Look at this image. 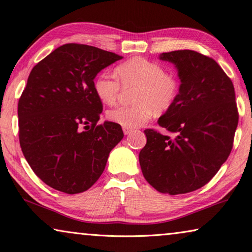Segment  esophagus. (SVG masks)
<instances>
[{
  "label": "esophagus",
  "instance_id": "esophagus-1",
  "mask_svg": "<svg viewBox=\"0 0 252 252\" xmlns=\"http://www.w3.org/2000/svg\"><path fill=\"white\" fill-rule=\"evenodd\" d=\"M123 133H125V134L126 135V134H130V133L132 132V130L131 129H129V127H126V126H123Z\"/></svg>",
  "mask_w": 252,
  "mask_h": 252
}]
</instances>
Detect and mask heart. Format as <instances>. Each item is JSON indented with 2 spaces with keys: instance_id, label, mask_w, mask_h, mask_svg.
Returning a JSON list of instances; mask_svg holds the SVG:
<instances>
[{
  "instance_id": "obj_1",
  "label": "heart",
  "mask_w": 252,
  "mask_h": 252,
  "mask_svg": "<svg viewBox=\"0 0 252 252\" xmlns=\"http://www.w3.org/2000/svg\"><path fill=\"white\" fill-rule=\"evenodd\" d=\"M116 78L99 73L93 89L98 99L106 105L115 104L123 88L135 87L132 94L134 103L117 106L107 111V119L126 127H137L146 123L154 111L169 110L180 93V81L175 74L165 72L160 63L144 57H133L115 68Z\"/></svg>"
}]
</instances>
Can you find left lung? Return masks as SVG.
I'll list each match as a JSON object with an SVG mask.
<instances>
[{
    "label": "left lung",
    "instance_id": "left-lung-1",
    "mask_svg": "<svg viewBox=\"0 0 252 252\" xmlns=\"http://www.w3.org/2000/svg\"><path fill=\"white\" fill-rule=\"evenodd\" d=\"M178 69L180 93L158 125L175 137L154 130L140 153L144 178L155 189L186 194L206 185L226 161L238 125L235 91L211 57L190 50L162 53Z\"/></svg>",
    "mask_w": 252,
    "mask_h": 252
}]
</instances>
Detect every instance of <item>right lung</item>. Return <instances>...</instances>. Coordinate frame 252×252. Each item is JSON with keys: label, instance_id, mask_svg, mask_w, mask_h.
Listing matches in <instances>:
<instances>
[{"label": "right lung", "instance_id": "add662e5", "mask_svg": "<svg viewBox=\"0 0 252 252\" xmlns=\"http://www.w3.org/2000/svg\"><path fill=\"white\" fill-rule=\"evenodd\" d=\"M122 56L68 43L32 68L18 101L19 143L31 169L46 185L66 194L88 190L123 137L120 125H98L103 104L93 82Z\"/></svg>", "mask_w": 252, "mask_h": 252}]
</instances>
